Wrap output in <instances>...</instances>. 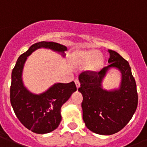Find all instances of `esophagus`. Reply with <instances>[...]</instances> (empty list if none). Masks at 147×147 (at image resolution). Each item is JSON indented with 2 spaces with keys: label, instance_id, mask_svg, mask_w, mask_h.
Returning a JSON list of instances; mask_svg holds the SVG:
<instances>
[{
  "label": "esophagus",
  "instance_id": "esophagus-1",
  "mask_svg": "<svg viewBox=\"0 0 147 147\" xmlns=\"http://www.w3.org/2000/svg\"><path fill=\"white\" fill-rule=\"evenodd\" d=\"M75 82H76V87H77V88H78L80 87V82H79V80H78V79H76V80H75Z\"/></svg>",
  "mask_w": 147,
  "mask_h": 147
}]
</instances>
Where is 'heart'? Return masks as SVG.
<instances>
[{
	"label": "heart",
	"instance_id": "heart-1",
	"mask_svg": "<svg viewBox=\"0 0 147 147\" xmlns=\"http://www.w3.org/2000/svg\"><path fill=\"white\" fill-rule=\"evenodd\" d=\"M75 57L80 64L88 63V68L92 71H98L102 65V56L94 50L78 51L75 53Z\"/></svg>",
	"mask_w": 147,
	"mask_h": 147
}]
</instances>
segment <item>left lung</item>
Segmentation results:
<instances>
[{
    "mask_svg": "<svg viewBox=\"0 0 147 147\" xmlns=\"http://www.w3.org/2000/svg\"><path fill=\"white\" fill-rule=\"evenodd\" d=\"M107 52V66L100 71H83L78 77V91L83 95V121L90 130L101 135L114 134L122 130L132 118L138 104L137 85L129 62L115 51ZM111 67L121 71L122 80L118 90L108 92L101 88V82Z\"/></svg>",
    "mask_w": 147,
    "mask_h": 147,
    "instance_id": "1",
    "label": "left lung"
}]
</instances>
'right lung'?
Listing matches in <instances>:
<instances>
[{
    "label": "right lung",
    "instance_id": "add662e5",
    "mask_svg": "<svg viewBox=\"0 0 147 147\" xmlns=\"http://www.w3.org/2000/svg\"><path fill=\"white\" fill-rule=\"evenodd\" d=\"M42 47L62 53L67 50L66 47L57 42L42 41L32 45L17 59L12 71L10 90V103L17 118L28 130L41 134L58 127L62 120L61 107L77 90L74 82L55 84L39 95L24 87L21 77L24 62L33 51Z\"/></svg>",
    "mask_w": 147,
    "mask_h": 147
}]
</instances>
